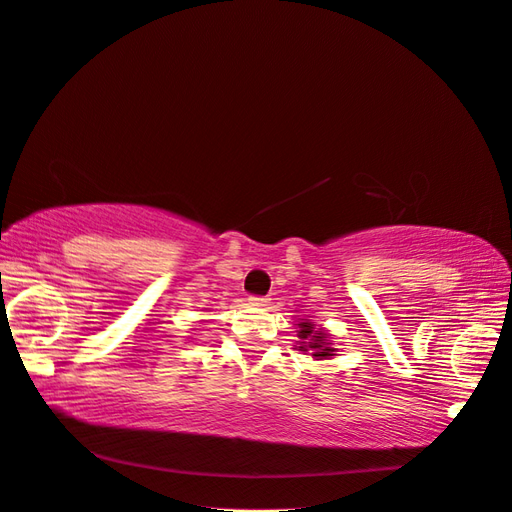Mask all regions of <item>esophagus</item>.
I'll return each instance as SVG.
<instances>
[{"label":"esophagus","instance_id":"esophagus-1","mask_svg":"<svg viewBox=\"0 0 512 512\" xmlns=\"http://www.w3.org/2000/svg\"><path fill=\"white\" fill-rule=\"evenodd\" d=\"M249 302H251L253 306H268V298H259V295H251Z\"/></svg>","mask_w":512,"mask_h":512}]
</instances>
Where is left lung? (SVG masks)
<instances>
[{"label": "left lung", "instance_id": "obj_1", "mask_svg": "<svg viewBox=\"0 0 512 512\" xmlns=\"http://www.w3.org/2000/svg\"><path fill=\"white\" fill-rule=\"evenodd\" d=\"M298 327H300L298 351L310 353L312 357H317V359H329L332 355H336L338 349H334L332 340H329V336L323 332V329H317L306 319H302L298 323Z\"/></svg>", "mask_w": 512, "mask_h": 512}]
</instances>
